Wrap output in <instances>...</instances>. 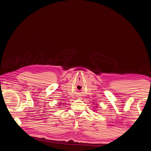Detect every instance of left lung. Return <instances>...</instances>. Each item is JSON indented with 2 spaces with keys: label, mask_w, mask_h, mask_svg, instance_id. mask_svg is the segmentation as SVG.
I'll use <instances>...</instances> for the list:
<instances>
[{
  "label": "left lung",
  "mask_w": 151,
  "mask_h": 151,
  "mask_svg": "<svg viewBox=\"0 0 151 151\" xmlns=\"http://www.w3.org/2000/svg\"><path fill=\"white\" fill-rule=\"evenodd\" d=\"M96 107H97V105H96Z\"/></svg>",
  "instance_id": "8db88e82"
}]
</instances>
